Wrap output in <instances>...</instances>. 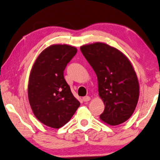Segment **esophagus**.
<instances>
[{
    "label": "esophagus",
    "instance_id": "esophagus-1",
    "mask_svg": "<svg viewBox=\"0 0 160 160\" xmlns=\"http://www.w3.org/2000/svg\"><path fill=\"white\" fill-rule=\"evenodd\" d=\"M90 96H84V97H83V101L84 102H89L90 101Z\"/></svg>",
    "mask_w": 160,
    "mask_h": 160
}]
</instances>
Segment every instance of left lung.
<instances>
[{
    "label": "left lung",
    "mask_w": 160,
    "mask_h": 160,
    "mask_svg": "<svg viewBox=\"0 0 160 160\" xmlns=\"http://www.w3.org/2000/svg\"><path fill=\"white\" fill-rule=\"evenodd\" d=\"M80 50L97 76L98 96L104 104L100 119L110 125L127 121L139 96V81L131 62L121 51L105 43L85 44Z\"/></svg>",
    "instance_id": "left-lung-1"
}]
</instances>
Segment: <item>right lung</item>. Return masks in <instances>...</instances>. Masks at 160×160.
<instances>
[{"label": "right lung", "mask_w": 160, "mask_h": 160, "mask_svg": "<svg viewBox=\"0 0 160 160\" xmlns=\"http://www.w3.org/2000/svg\"><path fill=\"white\" fill-rule=\"evenodd\" d=\"M76 52L70 45L52 44L38 55L31 69L29 104L38 121L50 128L64 126L80 105L64 77L67 64Z\"/></svg>", "instance_id": "add662e5"}]
</instances>
